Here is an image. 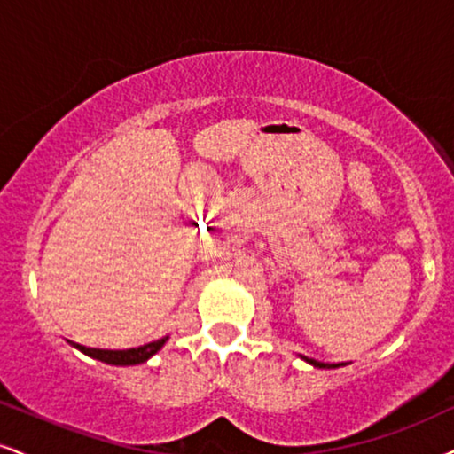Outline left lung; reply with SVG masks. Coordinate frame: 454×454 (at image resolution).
Instances as JSON below:
<instances>
[{
  "mask_svg": "<svg viewBox=\"0 0 454 454\" xmlns=\"http://www.w3.org/2000/svg\"><path fill=\"white\" fill-rule=\"evenodd\" d=\"M303 360H307V362L313 364V366H317V368H337V366H340V364H322V362L309 360V357H305V356H303Z\"/></svg>",
  "mask_w": 454,
  "mask_h": 454,
  "instance_id": "left-lung-1",
  "label": "left lung"
}]
</instances>
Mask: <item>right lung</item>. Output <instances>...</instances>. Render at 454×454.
Returning <instances> with one entry per match:
<instances>
[{
    "mask_svg": "<svg viewBox=\"0 0 454 454\" xmlns=\"http://www.w3.org/2000/svg\"><path fill=\"white\" fill-rule=\"evenodd\" d=\"M166 340H168V337L153 340V343L134 347V349H94V347H83L80 343H73V345H75L80 351H83L86 356L97 357V360H100V362L115 364V366H132V364L147 362L151 356L158 354L161 347H164Z\"/></svg>",
    "mask_w": 454,
    "mask_h": 454,
    "instance_id": "obj_1",
    "label": "right lung"
}]
</instances>
